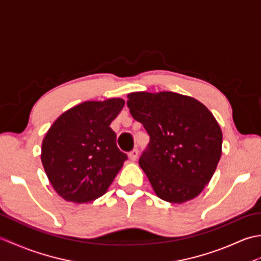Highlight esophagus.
Returning a JSON list of instances; mask_svg holds the SVG:
<instances>
[{"label":"esophagus","mask_w":261,"mask_h":261,"mask_svg":"<svg viewBox=\"0 0 261 261\" xmlns=\"http://www.w3.org/2000/svg\"><path fill=\"white\" fill-rule=\"evenodd\" d=\"M138 154H139V151H138V149H134L130 153H129V159L131 162H136L138 159Z\"/></svg>","instance_id":"34e87169"}]
</instances>
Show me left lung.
Masks as SVG:
<instances>
[{
	"instance_id": "left-lung-1",
	"label": "left lung",
	"mask_w": 261,
	"mask_h": 261,
	"mask_svg": "<svg viewBox=\"0 0 261 261\" xmlns=\"http://www.w3.org/2000/svg\"><path fill=\"white\" fill-rule=\"evenodd\" d=\"M127 108L150 137L139 159L156 195L181 204L198 196L218 167L222 131L204 104L174 92L127 94Z\"/></svg>"
}]
</instances>
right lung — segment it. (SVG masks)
I'll list each match as a JSON object with an SVG mask.
<instances>
[{
  "label": "right lung",
  "mask_w": 261,
  "mask_h": 261,
  "mask_svg": "<svg viewBox=\"0 0 261 261\" xmlns=\"http://www.w3.org/2000/svg\"><path fill=\"white\" fill-rule=\"evenodd\" d=\"M124 103L119 97L81 103L47 131L41 162L54 190L65 201L87 203L102 196L127 159L110 127Z\"/></svg>",
  "instance_id": "right-lung-1"
}]
</instances>
